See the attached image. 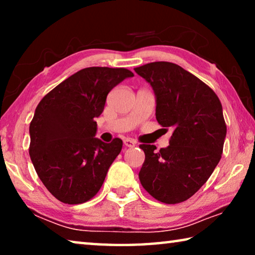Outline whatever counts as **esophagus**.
<instances>
[{
  "mask_svg": "<svg viewBox=\"0 0 255 255\" xmlns=\"http://www.w3.org/2000/svg\"><path fill=\"white\" fill-rule=\"evenodd\" d=\"M124 144L126 147H135L136 141L133 139H129V138H127V139H124Z\"/></svg>",
  "mask_w": 255,
  "mask_h": 255,
  "instance_id": "34e87169",
  "label": "esophagus"
}]
</instances>
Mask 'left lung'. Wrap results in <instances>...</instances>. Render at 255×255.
Listing matches in <instances>:
<instances>
[{
  "mask_svg": "<svg viewBox=\"0 0 255 255\" xmlns=\"http://www.w3.org/2000/svg\"><path fill=\"white\" fill-rule=\"evenodd\" d=\"M135 72L152 85L156 120L172 128L170 145L141 144L145 161L139 171L143 188L164 204H180L192 197L221 161L226 124L222 103L208 85L170 62H154Z\"/></svg>",
  "mask_w": 255,
  "mask_h": 255,
  "instance_id": "1",
  "label": "left lung"
}]
</instances>
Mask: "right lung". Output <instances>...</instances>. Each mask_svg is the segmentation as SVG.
Segmentation results:
<instances>
[{
  "instance_id": "obj_1",
  "label": "right lung",
  "mask_w": 255,
  "mask_h": 255,
  "mask_svg": "<svg viewBox=\"0 0 255 255\" xmlns=\"http://www.w3.org/2000/svg\"><path fill=\"white\" fill-rule=\"evenodd\" d=\"M133 73L127 68L88 67L41 99L30 123L29 154L38 176L56 199L79 205L97 195L123 140L98 139L96 118L107 96Z\"/></svg>"
}]
</instances>
